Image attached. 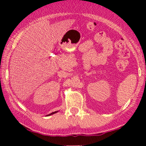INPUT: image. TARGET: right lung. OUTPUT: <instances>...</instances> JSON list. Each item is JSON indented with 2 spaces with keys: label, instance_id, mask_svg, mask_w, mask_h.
<instances>
[{
  "label": "right lung",
  "instance_id": "add662e5",
  "mask_svg": "<svg viewBox=\"0 0 146 146\" xmlns=\"http://www.w3.org/2000/svg\"><path fill=\"white\" fill-rule=\"evenodd\" d=\"M56 112H58V111H54V112H52V113H51V114H48V115H47V116L51 115V114H55V113H56Z\"/></svg>",
  "mask_w": 146,
  "mask_h": 146
}]
</instances>
